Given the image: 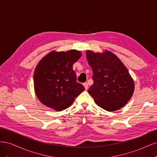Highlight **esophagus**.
Wrapping results in <instances>:
<instances>
[{"mask_svg": "<svg viewBox=\"0 0 157 157\" xmlns=\"http://www.w3.org/2000/svg\"><path fill=\"white\" fill-rule=\"evenodd\" d=\"M83 86H84L85 89H86V90H87V89H88V85L87 82H84V83H83Z\"/></svg>", "mask_w": 157, "mask_h": 157, "instance_id": "34e87169", "label": "esophagus"}]
</instances>
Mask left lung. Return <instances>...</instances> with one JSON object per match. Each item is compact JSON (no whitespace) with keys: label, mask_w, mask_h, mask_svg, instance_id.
Listing matches in <instances>:
<instances>
[{"label":"left lung","mask_w":157,"mask_h":157,"mask_svg":"<svg viewBox=\"0 0 157 157\" xmlns=\"http://www.w3.org/2000/svg\"><path fill=\"white\" fill-rule=\"evenodd\" d=\"M86 58L93 71L94 84L88 90L89 94L107 111L122 107L134 90V81L124 65L109 51L100 54L88 50Z\"/></svg>","instance_id":"1"}]
</instances>
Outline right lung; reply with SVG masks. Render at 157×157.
<instances>
[{"instance_id":"add662e5","label":"right lung","mask_w":157,"mask_h":157,"mask_svg":"<svg viewBox=\"0 0 157 157\" xmlns=\"http://www.w3.org/2000/svg\"><path fill=\"white\" fill-rule=\"evenodd\" d=\"M81 56L78 50L51 52L36 65L34 88L37 98L50 108L60 111L72 105L84 90L77 82L73 65Z\"/></svg>"}]
</instances>
